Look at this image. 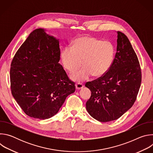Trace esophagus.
Wrapping results in <instances>:
<instances>
[{
	"mask_svg": "<svg viewBox=\"0 0 153 153\" xmlns=\"http://www.w3.org/2000/svg\"><path fill=\"white\" fill-rule=\"evenodd\" d=\"M83 87V85L80 82H78V83H76V88L77 90H80L82 89Z\"/></svg>",
	"mask_w": 153,
	"mask_h": 153,
	"instance_id": "obj_1",
	"label": "esophagus"
}]
</instances>
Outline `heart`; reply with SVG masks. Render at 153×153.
Wrapping results in <instances>:
<instances>
[{
  "mask_svg": "<svg viewBox=\"0 0 153 153\" xmlns=\"http://www.w3.org/2000/svg\"><path fill=\"white\" fill-rule=\"evenodd\" d=\"M115 54V49L109 41H102L89 36L76 39L71 48L65 47L61 53L63 67L73 73L81 67L80 71L71 75L74 81L82 82L90 77L103 76L111 67Z\"/></svg>",
  "mask_w": 153,
  "mask_h": 153,
  "instance_id": "obj_1",
  "label": "heart"
}]
</instances>
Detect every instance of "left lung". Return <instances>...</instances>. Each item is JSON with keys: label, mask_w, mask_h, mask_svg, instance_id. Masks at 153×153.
<instances>
[{"label": "left lung", "mask_w": 153, "mask_h": 153, "mask_svg": "<svg viewBox=\"0 0 153 153\" xmlns=\"http://www.w3.org/2000/svg\"><path fill=\"white\" fill-rule=\"evenodd\" d=\"M117 52L109 70L85 83L91 91L86 110L102 122L116 120L131 108L142 81L140 63L128 37L117 31Z\"/></svg>", "instance_id": "left-lung-1"}]
</instances>
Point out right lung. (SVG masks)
Returning <instances> with one entry per match:
<instances>
[{
  "instance_id": "1",
  "label": "right lung",
  "mask_w": 153,
  "mask_h": 153,
  "mask_svg": "<svg viewBox=\"0 0 153 153\" xmlns=\"http://www.w3.org/2000/svg\"><path fill=\"white\" fill-rule=\"evenodd\" d=\"M60 56L59 40L39 28L30 33L12 60L11 93L31 117H53L76 90L75 83L59 63Z\"/></svg>"
}]
</instances>
